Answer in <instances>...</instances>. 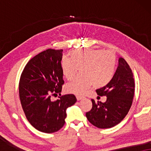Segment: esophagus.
Instances as JSON below:
<instances>
[{
    "mask_svg": "<svg viewBox=\"0 0 151 151\" xmlns=\"http://www.w3.org/2000/svg\"><path fill=\"white\" fill-rule=\"evenodd\" d=\"M76 98H77V100H82V99L84 98V97H82V96H76Z\"/></svg>",
    "mask_w": 151,
    "mask_h": 151,
    "instance_id": "1",
    "label": "esophagus"
}]
</instances>
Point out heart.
<instances>
[{
    "label": "heart",
    "instance_id": "obj_1",
    "mask_svg": "<svg viewBox=\"0 0 151 151\" xmlns=\"http://www.w3.org/2000/svg\"><path fill=\"white\" fill-rule=\"evenodd\" d=\"M69 59L63 57L61 69L68 80H73L80 70V75L66 85L70 93L82 95L93 85L96 88L106 86L112 80L116 67L117 58L112 51L84 49L72 50Z\"/></svg>",
    "mask_w": 151,
    "mask_h": 151
}]
</instances>
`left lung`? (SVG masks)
Masks as SVG:
<instances>
[{
    "label": "left lung",
    "mask_w": 151,
    "mask_h": 151,
    "mask_svg": "<svg viewBox=\"0 0 151 151\" xmlns=\"http://www.w3.org/2000/svg\"><path fill=\"white\" fill-rule=\"evenodd\" d=\"M98 95L106 96V101H92V109L86 113L91 124L100 129H109L118 124L131 109L135 92L133 72L122 58L112 80L104 87L96 90Z\"/></svg>",
    "instance_id": "left-lung-1"
}]
</instances>
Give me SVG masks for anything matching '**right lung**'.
<instances>
[{
    "mask_svg": "<svg viewBox=\"0 0 151 151\" xmlns=\"http://www.w3.org/2000/svg\"><path fill=\"white\" fill-rule=\"evenodd\" d=\"M63 49H49L28 62L19 82V97L24 115L39 131L55 133L63 127L66 110L77 101L73 94L61 96L64 84L61 69ZM59 94L57 101L51 96Z\"/></svg>",
    "mask_w": 151,
    "mask_h": 151,
    "instance_id": "obj_1",
    "label": "right lung"
}]
</instances>
